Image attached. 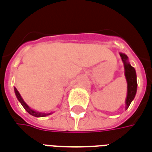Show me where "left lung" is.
<instances>
[{"mask_svg":"<svg viewBox=\"0 0 152 152\" xmlns=\"http://www.w3.org/2000/svg\"><path fill=\"white\" fill-rule=\"evenodd\" d=\"M122 59L124 63L125 76L127 81V97L126 101V110L130 106V103L135 96L137 91V80H136V72L134 68L128 63L127 56L125 54L120 53Z\"/></svg>","mask_w":152,"mask_h":152,"instance_id":"1","label":"left lung"}]
</instances>
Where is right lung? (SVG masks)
<instances>
[{"mask_svg":"<svg viewBox=\"0 0 152 152\" xmlns=\"http://www.w3.org/2000/svg\"><path fill=\"white\" fill-rule=\"evenodd\" d=\"M14 92H15V94H16L17 96V98L18 99V101L20 102H21V104H22V105L24 107V109L26 110L27 111L28 113H30V114H31L32 116H34V117H44V116H47V115H48V114H50V113H39V112H36V111H34L33 110H31L29 106H28L27 104H26L24 102V101H23V99L22 98V96H21V95H20V93H18V89H17L16 88H14Z\"/></svg>","mask_w":152,"mask_h":152,"instance_id":"1","label":"right lung"}]
</instances>
